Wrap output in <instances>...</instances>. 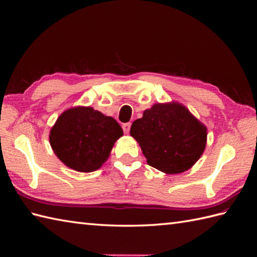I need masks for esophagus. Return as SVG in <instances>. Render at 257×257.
Segmentation results:
<instances>
[{
    "mask_svg": "<svg viewBox=\"0 0 257 257\" xmlns=\"http://www.w3.org/2000/svg\"><path fill=\"white\" fill-rule=\"evenodd\" d=\"M122 128H123V132L125 134H128L130 133V128H131V123H124L122 125Z\"/></svg>",
    "mask_w": 257,
    "mask_h": 257,
    "instance_id": "esophagus-1",
    "label": "esophagus"
}]
</instances>
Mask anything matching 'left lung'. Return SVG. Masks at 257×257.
Segmentation results:
<instances>
[{
    "mask_svg": "<svg viewBox=\"0 0 257 257\" xmlns=\"http://www.w3.org/2000/svg\"><path fill=\"white\" fill-rule=\"evenodd\" d=\"M131 136L150 165L168 175L189 170L203 155L207 127L184 105L157 103L133 122Z\"/></svg>",
    "mask_w": 257,
    "mask_h": 257,
    "instance_id": "obj_1",
    "label": "left lung"
}]
</instances>
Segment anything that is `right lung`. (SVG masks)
I'll list each match as a JSON object with an SVG mask.
<instances>
[{
    "label": "right lung",
    "mask_w": 257,
    "mask_h": 257,
    "mask_svg": "<svg viewBox=\"0 0 257 257\" xmlns=\"http://www.w3.org/2000/svg\"><path fill=\"white\" fill-rule=\"evenodd\" d=\"M123 136L120 124L90 106L62 112L50 130L54 154L68 168L92 173L109 158L114 143Z\"/></svg>",
    "instance_id": "right-lung-1"
}]
</instances>
